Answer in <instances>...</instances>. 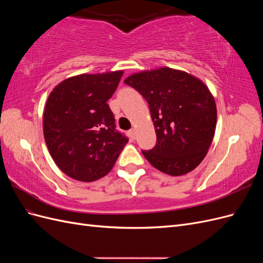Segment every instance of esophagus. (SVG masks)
Returning a JSON list of instances; mask_svg holds the SVG:
<instances>
[{
    "instance_id": "obj_1",
    "label": "esophagus",
    "mask_w": 263,
    "mask_h": 263,
    "mask_svg": "<svg viewBox=\"0 0 263 263\" xmlns=\"http://www.w3.org/2000/svg\"><path fill=\"white\" fill-rule=\"evenodd\" d=\"M128 134H129V137H130L132 139H135V137H136V132H135L134 128H132V129L128 132Z\"/></svg>"
}]
</instances>
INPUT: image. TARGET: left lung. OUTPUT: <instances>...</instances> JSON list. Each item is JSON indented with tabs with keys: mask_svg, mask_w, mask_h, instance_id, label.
<instances>
[{
	"mask_svg": "<svg viewBox=\"0 0 263 263\" xmlns=\"http://www.w3.org/2000/svg\"><path fill=\"white\" fill-rule=\"evenodd\" d=\"M144 98L157 142L142 155L156 169L182 176L205 158L216 128L217 110L210 90L183 71L161 68L135 73L124 81Z\"/></svg>",
	"mask_w": 263,
	"mask_h": 263,
	"instance_id": "left-lung-1",
	"label": "left lung"
}]
</instances>
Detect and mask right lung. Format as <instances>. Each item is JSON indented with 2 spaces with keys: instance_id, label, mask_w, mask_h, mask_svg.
<instances>
[{
  "instance_id": "1",
  "label": "right lung",
  "mask_w": 263,
  "mask_h": 263,
  "mask_svg": "<svg viewBox=\"0 0 263 263\" xmlns=\"http://www.w3.org/2000/svg\"><path fill=\"white\" fill-rule=\"evenodd\" d=\"M123 71L80 74L54 87L44 112V136L53 161L68 177L99 180L112 170L128 137L116 129L107 101Z\"/></svg>"
}]
</instances>
